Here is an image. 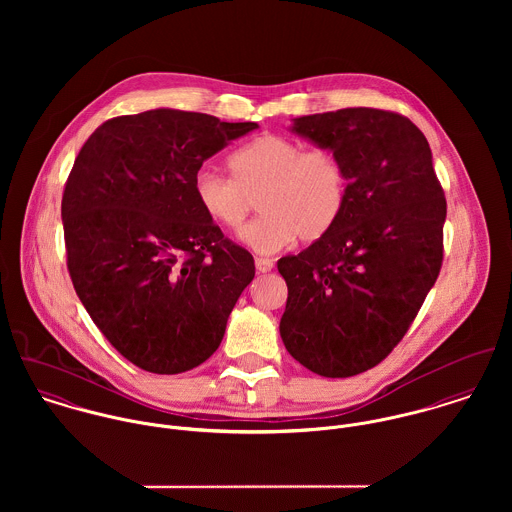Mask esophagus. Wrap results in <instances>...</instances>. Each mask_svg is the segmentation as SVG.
Wrapping results in <instances>:
<instances>
[{
	"instance_id": "34e87169",
	"label": "esophagus",
	"mask_w": 512,
	"mask_h": 512,
	"mask_svg": "<svg viewBox=\"0 0 512 512\" xmlns=\"http://www.w3.org/2000/svg\"><path fill=\"white\" fill-rule=\"evenodd\" d=\"M274 268V260H270V258H256V270L258 272H270Z\"/></svg>"
}]
</instances>
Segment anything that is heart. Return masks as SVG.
<instances>
[{
    "label": "heart",
    "instance_id": "b5f03b06",
    "mask_svg": "<svg viewBox=\"0 0 512 512\" xmlns=\"http://www.w3.org/2000/svg\"><path fill=\"white\" fill-rule=\"evenodd\" d=\"M230 175L213 167L195 173L201 209L228 230L242 226L258 195V219L240 238L258 254H274L295 240L315 242L341 219L349 197V175L335 151L303 149L295 140L266 134L236 149Z\"/></svg>",
    "mask_w": 512,
    "mask_h": 512
}]
</instances>
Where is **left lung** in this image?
Returning <instances> with one entry per match:
<instances>
[{
    "label": "left lung",
    "mask_w": 512,
    "mask_h": 512,
    "mask_svg": "<svg viewBox=\"0 0 512 512\" xmlns=\"http://www.w3.org/2000/svg\"><path fill=\"white\" fill-rule=\"evenodd\" d=\"M293 132L337 153L349 197L323 238L278 260L280 335L311 372L347 378L384 361L416 319L441 270L447 203L426 136L398 112L343 108Z\"/></svg>",
    "instance_id": "left-lung-1"
}]
</instances>
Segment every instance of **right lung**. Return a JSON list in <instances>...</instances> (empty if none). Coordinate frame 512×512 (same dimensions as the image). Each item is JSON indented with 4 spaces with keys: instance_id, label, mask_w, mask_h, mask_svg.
I'll list each match as a JSON object with an SVG mask.
<instances>
[{
    "instance_id": "1",
    "label": "right lung",
    "mask_w": 512,
    "mask_h": 512,
    "mask_svg": "<svg viewBox=\"0 0 512 512\" xmlns=\"http://www.w3.org/2000/svg\"><path fill=\"white\" fill-rule=\"evenodd\" d=\"M256 128L159 108L104 122L74 159L61 205L74 290L110 345L147 372L205 363L254 278L252 254L201 209L193 179Z\"/></svg>"
}]
</instances>
